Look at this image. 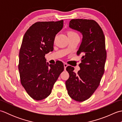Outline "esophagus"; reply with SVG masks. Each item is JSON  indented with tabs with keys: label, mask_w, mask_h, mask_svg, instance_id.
<instances>
[{
	"label": "esophagus",
	"mask_w": 122,
	"mask_h": 122,
	"mask_svg": "<svg viewBox=\"0 0 122 122\" xmlns=\"http://www.w3.org/2000/svg\"><path fill=\"white\" fill-rule=\"evenodd\" d=\"M67 66H68V65H67L66 63H64V70L66 69Z\"/></svg>",
	"instance_id": "esophagus-1"
}]
</instances>
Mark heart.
<instances>
[{
  "label": "heart",
  "mask_w": 122,
  "mask_h": 122,
  "mask_svg": "<svg viewBox=\"0 0 122 122\" xmlns=\"http://www.w3.org/2000/svg\"><path fill=\"white\" fill-rule=\"evenodd\" d=\"M68 37H76V36H79V35L77 34L75 32L72 31H69L68 32Z\"/></svg>",
  "instance_id": "b5f03b06"
}]
</instances>
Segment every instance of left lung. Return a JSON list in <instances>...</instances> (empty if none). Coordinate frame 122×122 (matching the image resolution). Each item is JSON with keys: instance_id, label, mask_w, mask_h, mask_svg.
Segmentation results:
<instances>
[{"instance_id": "1", "label": "left lung", "mask_w": 122, "mask_h": 122, "mask_svg": "<svg viewBox=\"0 0 122 122\" xmlns=\"http://www.w3.org/2000/svg\"><path fill=\"white\" fill-rule=\"evenodd\" d=\"M69 28L80 32L82 40L77 55L82 54L80 70L76 73L70 66L66 70L69 78L66 82L69 95L77 102L90 98L97 89L104 72L107 59L105 37L97 23L93 20H71Z\"/></svg>"}]
</instances>
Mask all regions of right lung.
<instances>
[{"label": "right lung", "mask_w": 122, "mask_h": 122, "mask_svg": "<svg viewBox=\"0 0 122 122\" xmlns=\"http://www.w3.org/2000/svg\"><path fill=\"white\" fill-rule=\"evenodd\" d=\"M63 27V20L37 22L25 33L19 52L18 69L21 84L33 99L42 100L51 94L64 70L61 61L46 63L45 55L53 50L54 38Z\"/></svg>", "instance_id": "obj_1"}]
</instances>
